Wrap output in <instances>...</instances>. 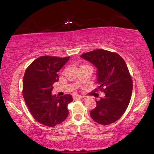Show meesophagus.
<instances>
[{"mask_svg": "<svg viewBox=\"0 0 154 154\" xmlns=\"http://www.w3.org/2000/svg\"><path fill=\"white\" fill-rule=\"evenodd\" d=\"M83 97H84V96H79V95H75L73 96L74 99H80V98H83Z\"/></svg>", "mask_w": 154, "mask_h": 154, "instance_id": "1", "label": "esophagus"}]
</instances>
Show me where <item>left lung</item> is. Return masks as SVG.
<instances>
[{
	"label": "left lung",
	"instance_id": "left-lung-1",
	"mask_svg": "<svg viewBox=\"0 0 154 154\" xmlns=\"http://www.w3.org/2000/svg\"><path fill=\"white\" fill-rule=\"evenodd\" d=\"M97 69L98 89L105 94L96 100V107L90 116L103 125L112 123L124 114L130 102L133 90L132 79L127 64L117 53L97 49L80 56Z\"/></svg>",
	"mask_w": 154,
	"mask_h": 154
}]
</instances>
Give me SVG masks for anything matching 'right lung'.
Here are the masks:
<instances>
[{"instance_id": "add662e5", "label": "right lung", "mask_w": 154, "mask_h": 154, "mask_svg": "<svg viewBox=\"0 0 154 154\" xmlns=\"http://www.w3.org/2000/svg\"><path fill=\"white\" fill-rule=\"evenodd\" d=\"M70 57L60 58L42 56L30 64L23 79V96L31 114L36 121L48 127H54L66 119L67 106L71 95L57 97L52 94V85L58 81V71Z\"/></svg>"}]
</instances>
